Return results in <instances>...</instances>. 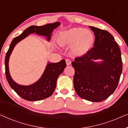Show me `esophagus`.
Instances as JSON below:
<instances>
[{
    "instance_id": "obj_1",
    "label": "esophagus",
    "mask_w": 128,
    "mask_h": 128,
    "mask_svg": "<svg viewBox=\"0 0 128 128\" xmlns=\"http://www.w3.org/2000/svg\"><path fill=\"white\" fill-rule=\"evenodd\" d=\"M66 65H67V66L70 65V64H71V61H70V60H69V59H66Z\"/></svg>"
}]
</instances>
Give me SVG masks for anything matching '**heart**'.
Here are the masks:
<instances>
[{"instance_id":"1","label":"heart","mask_w":128,"mask_h":128,"mask_svg":"<svg viewBox=\"0 0 128 128\" xmlns=\"http://www.w3.org/2000/svg\"><path fill=\"white\" fill-rule=\"evenodd\" d=\"M56 41L60 46H72L73 55L82 56L92 48L95 36L92 31L81 27H74L60 32L57 36Z\"/></svg>"}]
</instances>
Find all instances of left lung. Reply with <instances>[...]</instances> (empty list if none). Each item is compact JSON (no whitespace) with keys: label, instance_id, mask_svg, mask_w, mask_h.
I'll list each match as a JSON object with an SVG mask.
<instances>
[{"label":"left lung","instance_id":"8db88e82","mask_svg":"<svg viewBox=\"0 0 128 128\" xmlns=\"http://www.w3.org/2000/svg\"><path fill=\"white\" fill-rule=\"evenodd\" d=\"M95 35L94 47L72 63L76 93L92 102L102 101L118 86L122 71L121 54L114 38L107 31L89 26ZM101 59L97 62L95 60Z\"/></svg>","mask_w":128,"mask_h":128}]
</instances>
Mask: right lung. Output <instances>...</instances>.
<instances>
[{
    "mask_svg": "<svg viewBox=\"0 0 128 128\" xmlns=\"http://www.w3.org/2000/svg\"><path fill=\"white\" fill-rule=\"evenodd\" d=\"M60 24L59 22H56L43 26H30L25 30L22 34L14 38L10 44L5 57V74L7 80L12 88L26 100L40 101L50 97L55 90L58 78L66 68V62L64 59H62L58 63H48L44 72L37 82L29 86H22L14 82L10 76L8 69L10 56L16 45L29 36L30 34L36 33L40 36H45L49 41L50 40L52 31Z\"/></svg>",
    "mask_w": 128,
    "mask_h": 128,
    "instance_id": "1",
    "label": "right lung"
}]
</instances>
